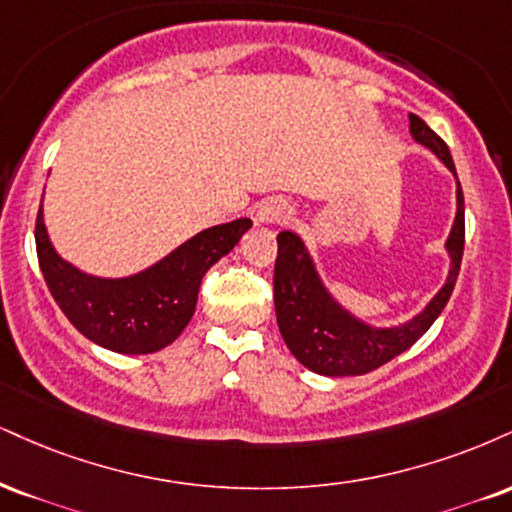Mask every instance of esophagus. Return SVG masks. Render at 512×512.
<instances>
[{
    "label": "esophagus",
    "mask_w": 512,
    "mask_h": 512,
    "mask_svg": "<svg viewBox=\"0 0 512 512\" xmlns=\"http://www.w3.org/2000/svg\"><path fill=\"white\" fill-rule=\"evenodd\" d=\"M288 219H291V207H288L281 197H269V200H264L262 205L257 207V221H260V224H286Z\"/></svg>",
    "instance_id": "obj_1"
}]
</instances>
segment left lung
I'll return each mask as SVG.
<instances>
[{
    "mask_svg": "<svg viewBox=\"0 0 512 512\" xmlns=\"http://www.w3.org/2000/svg\"><path fill=\"white\" fill-rule=\"evenodd\" d=\"M410 133L417 143L434 152L455 174L448 145L424 123L410 114ZM279 252L274 264V307L279 331L295 360L324 377H357L377 369L408 350L427 334L451 298L458 281L465 248V200L458 181V214L446 250L451 255V272L434 300L415 319L393 329H374L331 298L307 255L303 240L291 231L276 236Z\"/></svg>",
    "mask_w": 512,
    "mask_h": 512,
    "instance_id": "1",
    "label": "left lung"
}]
</instances>
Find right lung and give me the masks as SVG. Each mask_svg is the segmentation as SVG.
Here are the masks:
<instances>
[{
	"mask_svg": "<svg viewBox=\"0 0 512 512\" xmlns=\"http://www.w3.org/2000/svg\"><path fill=\"white\" fill-rule=\"evenodd\" d=\"M250 226V219H236L200 231L164 260L126 279H100L61 260L49 243L42 207L35 245L49 293L80 334L114 353L145 355L181 336L195 312L202 276L229 255Z\"/></svg>",
	"mask_w": 512,
	"mask_h": 512,
	"instance_id": "right-lung-1",
	"label": "right lung"
}]
</instances>
